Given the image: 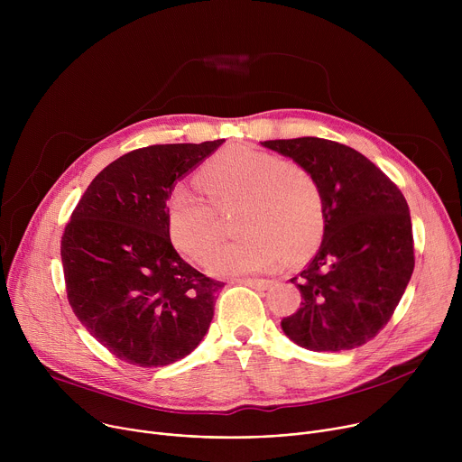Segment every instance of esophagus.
Listing matches in <instances>:
<instances>
[{"mask_svg": "<svg viewBox=\"0 0 462 462\" xmlns=\"http://www.w3.org/2000/svg\"><path fill=\"white\" fill-rule=\"evenodd\" d=\"M236 283H241V285H250V287H259V289H267L273 285L271 280H263V278H239V280H234Z\"/></svg>", "mask_w": 462, "mask_h": 462, "instance_id": "34e87169", "label": "esophagus"}]
</instances>
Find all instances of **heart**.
<instances>
[{
	"mask_svg": "<svg viewBox=\"0 0 462 462\" xmlns=\"http://www.w3.org/2000/svg\"><path fill=\"white\" fill-rule=\"evenodd\" d=\"M203 184L217 203L243 201L239 230L210 259L216 276H241L274 267L287 254L300 257L319 239L323 191L310 170L248 146H232L207 162ZM173 243L197 263H205L221 239V219L208 197L177 184L166 201Z\"/></svg>",
	"mask_w": 462,
	"mask_h": 462,
	"instance_id": "obj_1",
	"label": "heart"
}]
</instances>
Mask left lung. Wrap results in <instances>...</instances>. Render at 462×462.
Masks as SVG:
<instances>
[{"label":"left lung","instance_id":"8db88e82","mask_svg":"<svg viewBox=\"0 0 462 462\" xmlns=\"http://www.w3.org/2000/svg\"><path fill=\"white\" fill-rule=\"evenodd\" d=\"M305 166L323 191V239L291 282L301 307L282 319L300 347L338 353L374 338L397 309L415 267L402 191L356 150L318 137L265 141Z\"/></svg>","mask_w":462,"mask_h":462}]
</instances>
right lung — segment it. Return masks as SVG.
<instances>
[{
    "label": "right lung",
    "instance_id": "obj_1",
    "mask_svg": "<svg viewBox=\"0 0 462 462\" xmlns=\"http://www.w3.org/2000/svg\"><path fill=\"white\" fill-rule=\"evenodd\" d=\"M225 139L129 152L88 186L61 237L68 300L116 358L162 367L208 333L225 283L195 271L170 239L166 201L177 180Z\"/></svg>",
    "mask_w": 462,
    "mask_h": 462
}]
</instances>
